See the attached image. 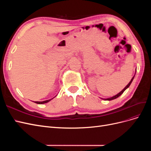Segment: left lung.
Listing matches in <instances>:
<instances>
[{
  "label": "left lung",
  "mask_w": 151,
  "mask_h": 151,
  "mask_svg": "<svg viewBox=\"0 0 151 151\" xmlns=\"http://www.w3.org/2000/svg\"><path fill=\"white\" fill-rule=\"evenodd\" d=\"M135 75H134V76L132 77V79H131V81H130V83L128 84L126 86H125V88L123 89L122 91H120V92L119 93H118L117 94H116L115 96H112V97H111V98H106V99H103V98H101L102 99H104V100H108V101H111V100H113V99H116V98H118L121 95V94H123V93L124 92V91L129 88V87L130 86V85L131 84V83H132V82L133 81V80H134V77H135Z\"/></svg>",
  "instance_id": "left-lung-1"
}]
</instances>
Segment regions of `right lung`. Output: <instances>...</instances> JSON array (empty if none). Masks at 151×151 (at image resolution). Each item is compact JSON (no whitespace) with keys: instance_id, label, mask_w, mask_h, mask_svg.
I'll use <instances>...</instances> for the list:
<instances>
[{"instance_id":"add662e5","label":"right lung","mask_w":151,"mask_h":151,"mask_svg":"<svg viewBox=\"0 0 151 151\" xmlns=\"http://www.w3.org/2000/svg\"><path fill=\"white\" fill-rule=\"evenodd\" d=\"M53 98H52V99H53ZM48 99V100H46V101H35V103H37V104H42L47 103L49 102L50 101H51V99Z\"/></svg>"}]
</instances>
